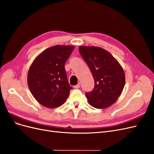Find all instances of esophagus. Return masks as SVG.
Here are the masks:
<instances>
[{
	"mask_svg": "<svg viewBox=\"0 0 154 154\" xmlns=\"http://www.w3.org/2000/svg\"><path fill=\"white\" fill-rule=\"evenodd\" d=\"M79 87H80V85H79V84H78V85H75V87H74V88H76V89L79 88Z\"/></svg>",
	"mask_w": 154,
	"mask_h": 154,
	"instance_id": "1",
	"label": "esophagus"
}]
</instances>
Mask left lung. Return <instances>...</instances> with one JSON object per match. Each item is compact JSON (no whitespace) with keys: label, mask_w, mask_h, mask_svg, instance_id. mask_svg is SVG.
Instances as JSON below:
<instances>
[{"label":"left lung","mask_w":154,"mask_h":154,"mask_svg":"<svg viewBox=\"0 0 154 154\" xmlns=\"http://www.w3.org/2000/svg\"><path fill=\"white\" fill-rule=\"evenodd\" d=\"M79 51L93 75L95 87L85 94L92 106L104 109L112 105L124 89L125 76L122 67L108 51L100 47H79Z\"/></svg>","instance_id":"obj_1"}]
</instances>
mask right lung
<instances>
[{
    "instance_id": "add662e5",
    "label": "right lung",
    "mask_w": 154,
    "mask_h": 154,
    "mask_svg": "<svg viewBox=\"0 0 154 154\" xmlns=\"http://www.w3.org/2000/svg\"><path fill=\"white\" fill-rule=\"evenodd\" d=\"M75 46L56 45L37 57L29 68L27 83L30 91L41 105L48 108L59 107L66 102L70 90L65 63Z\"/></svg>"
}]
</instances>
